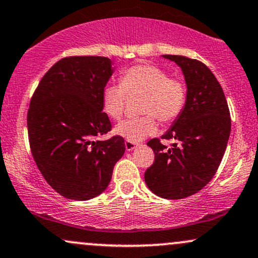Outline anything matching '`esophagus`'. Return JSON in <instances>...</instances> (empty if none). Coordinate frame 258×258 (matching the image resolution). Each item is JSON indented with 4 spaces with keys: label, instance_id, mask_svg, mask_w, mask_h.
Returning <instances> with one entry per match:
<instances>
[{
    "label": "esophagus",
    "instance_id": "34e87169",
    "mask_svg": "<svg viewBox=\"0 0 258 258\" xmlns=\"http://www.w3.org/2000/svg\"><path fill=\"white\" fill-rule=\"evenodd\" d=\"M125 147H126V150H128V152H131V150H133L136 147H137V144L133 143V142L126 141V142H125Z\"/></svg>",
    "mask_w": 258,
    "mask_h": 258
}]
</instances>
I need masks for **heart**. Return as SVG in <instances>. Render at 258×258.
<instances>
[{
  "label": "heart",
  "mask_w": 258,
  "mask_h": 258,
  "mask_svg": "<svg viewBox=\"0 0 258 258\" xmlns=\"http://www.w3.org/2000/svg\"><path fill=\"white\" fill-rule=\"evenodd\" d=\"M121 84L106 85L103 90V109L112 120L125 114L127 94H144L141 104L143 116L133 117L115 127V133L130 142H141L156 131V117L161 123H172L184 110L188 87L182 79L170 78L155 65L138 64L121 74Z\"/></svg>",
  "instance_id": "obj_1"
}]
</instances>
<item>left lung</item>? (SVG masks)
<instances>
[{"mask_svg": "<svg viewBox=\"0 0 258 258\" xmlns=\"http://www.w3.org/2000/svg\"><path fill=\"white\" fill-rule=\"evenodd\" d=\"M184 74L188 99L184 110L162 139H174L168 148L153 138L148 142L155 159L147 168L148 188L164 199L190 197L205 186L218 170L230 135V112L220 82L197 59L165 54Z\"/></svg>", "mask_w": 258, "mask_h": 258, "instance_id": "1", "label": "left lung"}]
</instances>
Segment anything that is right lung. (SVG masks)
Segmentation results:
<instances>
[{
	"label": "right lung",
	"mask_w": 258,
	"mask_h": 258,
	"mask_svg": "<svg viewBox=\"0 0 258 258\" xmlns=\"http://www.w3.org/2000/svg\"><path fill=\"white\" fill-rule=\"evenodd\" d=\"M112 75L111 60L74 55L57 61L41 79L28 110L32 158L57 193L90 200L105 190L125 153V141L112 136L102 94Z\"/></svg>",
	"instance_id": "right-lung-1"
}]
</instances>
